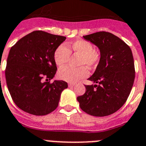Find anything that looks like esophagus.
Segmentation results:
<instances>
[{"label": "esophagus", "instance_id": "esophagus-1", "mask_svg": "<svg viewBox=\"0 0 146 146\" xmlns=\"http://www.w3.org/2000/svg\"><path fill=\"white\" fill-rule=\"evenodd\" d=\"M75 86V84L74 83H68V87H73Z\"/></svg>", "mask_w": 146, "mask_h": 146}]
</instances>
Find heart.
<instances>
[{
	"mask_svg": "<svg viewBox=\"0 0 146 146\" xmlns=\"http://www.w3.org/2000/svg\"><path fill=\"white\" fill-rule=\"evenodd\" d=\"M71 54H78L79 68H72L66 66L61 68L58 72V76L61 80L70 83H76L80 80L86 78L88 68H94L100 60V54L94 49V46L91 42L86 40L80 39L74 40L66 45L61 44L56 48L54 52V60L58 66H63L70 59Z\"/></svg>",
	"mask_w": 146,
	"mask_h": 146,
	"instance_id": "obj_1",
	"label": "heart"
}]
</instances>
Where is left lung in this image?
Here are the masks:
<instances>
[{"mask_svg":"<svg viewBox=\"0 0 146 146\" xmlns=\"http://www.w3.org/2000/svg\"><path fill=\"white\" fill-rule=\"evenodd\" d=\"M100 51V60L86 92L77 98L80 109L95 117H105L119 110L126 102L135 78L134 58L130 47L110 32H98L84 36Z\"/></svg>","mask_w":146,"mask_h":146,"instance_id":"obj_1","label":"left lung"}]
</instances>
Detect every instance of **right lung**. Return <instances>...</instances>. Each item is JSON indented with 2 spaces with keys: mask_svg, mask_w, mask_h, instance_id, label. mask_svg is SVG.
I'll list each match as a JSON object with an SVG mask.
<instances>
[{
  "mask_svg": "<svg viewBox=\"0 0 146 146\" xmlns=\"http://www.w3.org/2000/svg\"><path fill=\"white\" fill-rule=\"evenodd\" d=\"M66 37L43 31L31 32L11 48L5 75L9 92L19 109L33 115L48 114L58 106L66 82L54 80V52Z\"/></svg>",
  "mask_w": 146,
  "mask_h": 146,
  "instance_id": "add662e5",
  "label": "right lung"
}]
</instances>
